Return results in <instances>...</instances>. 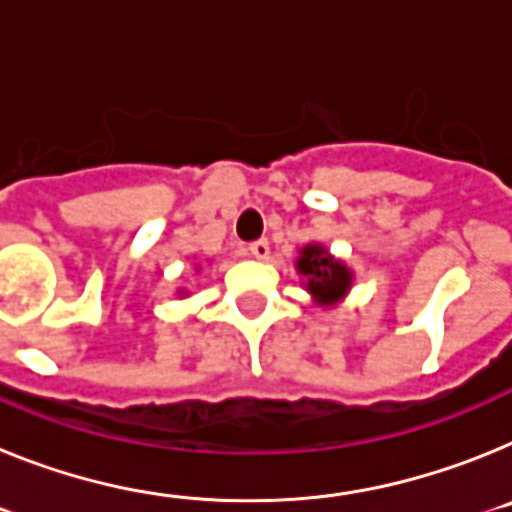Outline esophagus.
Instances as JSON below:
<instances>
[{
	"mask_svg": "<svg viewBox=\"0 0 512 512\" xmlns=\"http://www.w3.org/2000/svg\"><path fill=\"white\" fill-rule=\"evenodd\" d=\"M247 250H250V255L257 257V260H268V257H270L268 239H257V242H252Z\"/></svg>",
	"mask_w": 512,
	"mask_h": 512,
	"instance_id": "esophagus-1",
	"label": "esophagus"
}]
</instances>
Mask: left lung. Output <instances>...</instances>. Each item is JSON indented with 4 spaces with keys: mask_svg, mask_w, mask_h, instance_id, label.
<instances>
[{
    "mask_svg": "<svg viewBox=\"0 0 512 512\" xmlns=\"http://www.w3.org/2000/svg\"><path fill=\"white\" fill-rule=\"evenodd\" d=\"M296 268L309 278V291L322 301L340 299L350 286V270L342 262L332 260L317 244H309L301 250Z\"/></svg>",
    "mask_w": 512,
    "mask_h": 512,
    "instance_id": "8db88e82",
    "label": "left lung"
}]
</instances>
